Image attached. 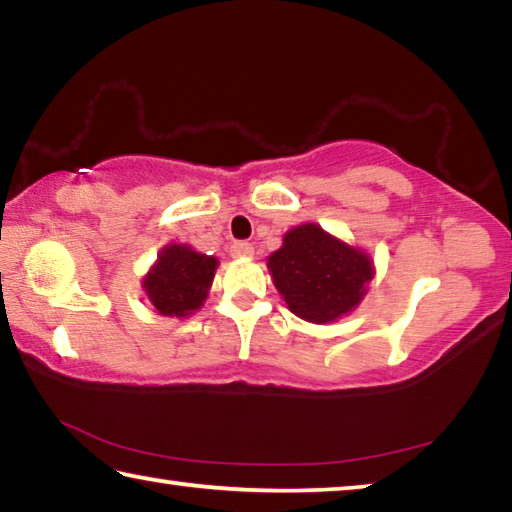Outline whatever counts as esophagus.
Wrapping results in <instances>:
<instances>
[{"instance_id":"obj_1","label":"esophagus","mask_w":512,"mask_h":512,"mask_svg":"<svg viewBox=\"0 0 512 512\" xmlns=\"http://www.w3.org/2000/svg\"><path fill=\"white\" fill-rule=\"evenodd\" d=\"M230 255L237 257V259L253 257L255 255V248H253V244H248V241H235V244L230 246Z\"/></svg>"}]
</instances>
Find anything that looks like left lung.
I'll return each mask as SVG.
<instances>
[{"instance_id":"1","label":"left lung","mask_w":512,"mask_h":512,"mask_svg":"<svg viewBox=\"0 0 512 512\" xmlns=\"http://www.w3.org/2000/svg\"><path fill=\"white\" fill-rule=\"evenodd\" d=\"M266 266L293 314L316 325L334 323L357 309L375 277L366 250L345 244L318 223L291 228Z\"/></svg>"}]
</instances>
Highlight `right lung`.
I'll return each instance as SVG.
<instances>
[{"mask_svg":"<svg viewBox=\"0 0 512 512\" xmlns=\"http://www.w3.org/2000/svg\"><path fill=\"white\" fill-rule=\"evenodd\" d=\"M216 266L219 259L192 246L167 244L142 277V289L160 316L187 318L207 300Z\"/></svg>","mask_w":512,"mask_h":512,"instance_id":"right-lung-1","label":"right lung"}]
</instances>
